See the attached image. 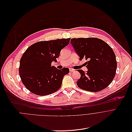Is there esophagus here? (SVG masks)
Returning a JSON list of instances; mask_svg holds the SVG:
<instances>
[{
  "label": "esophagus",
  "instance_id": "esophagus-1",
  "mask_svg": "<svg viewBox=\"0 0 132 132\" xmlns=\"http://www.w3.org/2000/svg\"><path fill=\"white\" fill-rule=\"evenodd\" d=\"M74 71H75V70H74V69H71V68L70 69V72H74Z\"/></svg>",
  "mask_w": 132,
  "mask_h": 132
}]
</instances>
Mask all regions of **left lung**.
I'll return each mask as SVG.
<instances>
[{
    "label": "left lung",
    "instance_id": "left-lung-1",
    "mask_svg": "<svg viewBox=\"0 0 132 132\" xmlns=\"http://www.w3.org/2000/svg\"><path fill=\"white\" fill-rule=\"evenodd\" d=\"M80 60L83 58L88 70H78L81 77L76 82L80 88L89 92H99L112 82L116 75L117 62L114 52L103 40L94 37L74 38L70 41Z\"/></svg>",
    "mask_w": 132,
    "mask_h": 132
}]
</instances>
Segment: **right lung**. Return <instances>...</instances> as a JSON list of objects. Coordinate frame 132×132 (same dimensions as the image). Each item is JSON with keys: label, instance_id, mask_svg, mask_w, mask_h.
Wrapping results in <instances>:
<instances>
[{"label": "right lung", "instance_id": "right-lung-1", "mask_svg": "<svg viewBox=\"0 0 132 132\" xmlns=\"http://www.w3.org/2000/svg\"><path fill=\"white\" fill-rule=\"evenodd\" d=\"M70 39L38 42L26 50L20 61L19 74L23 84L31 92L45 96L60 88L69 69L59 70L51 64L57 61L61 50L69 44Z\"/></svg>", "mask_w": 132, "mask_h": 132}]
</instances>
